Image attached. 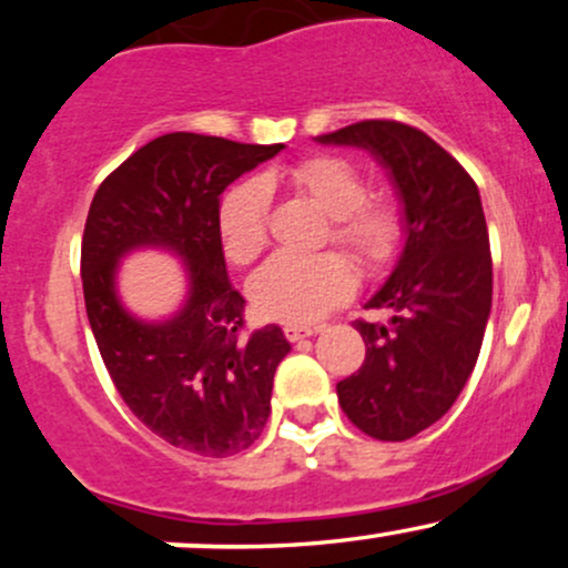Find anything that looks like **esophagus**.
<instances>
[{
	"mask_svg": "<svg viewBox=\"0 0 568 568\" xmlns=\"http://www.w3.org/2000/svg\"><path fill=\"white\" fill-rule=\"evenodd\" d=\"M317 331H321V325H296V323L283 325V334H285V338H288V342H298V338L315 336Z\"/></svg>",
	"mask_w": 568,
	"mask_h": 568,
	"instance_id": "34e87169",
	"label": "esophagus"
}]
</instances>
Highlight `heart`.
Returning a JSON list of instances; mask_svg holds the SVG:
<instances>
[{"instance_id":"b5f03b06","label":"heart","mask_w":568,"mask_h":568,"mask_svg":"<svg viewBox=\"0 0 568 568\" xmlns=\"http://www.w3.org/2000/svg\"><path fill=\"white\" fill-rule=\"evenodd\" d=\"M280 175L328 213L325 240L347 247L366 270H382L397 256L403 243L400 211L393 200L366 194V181L347 160L310 154L291 162ZM270 184H275V175L243 179L219 202V240L234 266L253 264L270 243ZM247 291L253 306L272 321L312 323L355 291V266L338 251L315 256L280 253L251 277Z\"/></svg>"}]
</instances>
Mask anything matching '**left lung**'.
Masks as SVG:
<instances>
[{
	"instance_id": "1",
	"label": "left lung",
	"mask_w": 568,
	"mask_h": 568,
	"mask_svg": "<svg viewBox=\"0 0 568 568\" xmlns=\"http://www.w3.org/2000/svg\"><path fill=\"white\" fill-rule=\"evenodd\" d=\"M317 141L368 149L403 200L406 247L366 304L387 310L389 321H355L366 361L336 384V395L361 433L414 438L454 406L484 344L491 251L478 186L440 143L406 122L363 120Z\"/></svg>"
}]
</instances>
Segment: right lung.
<instances>
[{
    "label": "right lung",
    "mask_w": 568,
    "mask_h": 568,
    "mask_svg": "<svg viewBox=\"0 0 568 568\" xmlns=\"http://www.w3.org/2000/svg\"><path fill=\"white\" fill-rule=\"evenodd\" d=\"M280 149L168 133L114 168L90 202L82 291L98 352L125 406L184 452L237 454L270 419L272 379L291 344L277 325H245V298L226 277L216 213L221 192ZM141 244L185 256L193 288L173 322H135L115 298V262Z\"/></svg>",
    "instance_id": "obj_1"
}]
</instances>
